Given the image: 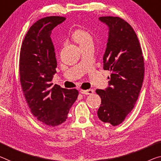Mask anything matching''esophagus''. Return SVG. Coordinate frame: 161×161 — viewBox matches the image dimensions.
I'll return each instance as SVG.
<instances>
[{"label":"esophagus","instance_id":"1","mask_svg":"<svg viewBox=\"0 0 161 161\" xmlns=\"http://www.w3.org/2000/svg\"><path fill=\"white\" fill-rule=\"evenodd\" d=\"M94 91L93 89H88V90H80V93L82 94H85V95H91L93 94Z\"/></svg>","mask_w":161,"mask_h":161}]
</instances>
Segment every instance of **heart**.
I'll use <instances>...</instances> for the list:
<instances>
[{
    "label": "heart",
    "mask_w": 161,
    "mask_h": 161,
    "mask_svg": "<svg viewBox=\"0 0 161 161\" xmlns=\"http://www.w3.org/2000/svg\"><path fill=\"white\" fill-rule=\"evenodd\" d=\"M73 39L80 47H83L90 42H92V38L90 34L83 29H76L73 33Z\"/></svg>",
    "instance_id": "obj_1"
}]
</instances>
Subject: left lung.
I'll list each match as a JSON object with an SVG mask.
<instances>
[{"instance_id": "8db88e82", "label": "left lung", "mask_w": 161, "mask_h": 161, "mask_svg": "<svg viewBox=\"0 0 161 161\" xmlns=\"http://www.w3.org/2000/svg\"><path fill=\"white\" fill-rule=\"evenodd\" d=\"M108 26V40L103 57V70L111 72L108 86L96 89L101 104L97 114L101 121L119 125L135 104L144 78V59L138 38L127 21L119 17L102 16Z\"/></svg>"}]
</instances>
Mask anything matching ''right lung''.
I'll use <instances>...</instances> for the list:
<instances>
[{
	"label": "right lung",
	"mask_w": 161,
	"mask_h": 161,
	"mask_svg": "<svg viewBox=\"0 0 161 161\" xmlns=\"http://www.w3.org/2000/svg\"><path fill=\"white\" fill-rule=\"evenodd\" d=\"M65 20L61 16L41 19L32 25L22 43L19 74L24 95L31 113L49 127L65 122L78 96L76 89L52 83L57 73L52 30Z\"/></svg>",
	"instance_id": "add662e5"
}]
</instances>
